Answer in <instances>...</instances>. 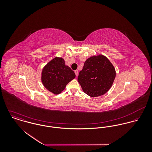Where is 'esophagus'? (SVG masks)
I'll return each mask as SVG.
<instances>
[{
	"instance_id": "obj_1",
	"label": "esophagus",
	"mask_w": 152,
	"mask_h": 152,
	"mask_svg": "<svg viewBox=\"0 0 152 152\" xmlns=\"http://www.w3.org/2000/svg\"><path fill=\"white\" fill-rule=\"evenodd\" d=\"M74 72H75V74L76 76H77V75H78V71L77 69V70H75Z\"/></svg>"
}]
</instances>
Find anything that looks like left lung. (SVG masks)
Listing matches in <instances>:
<instances>
[{
	"label": "left lung",
	"instance_id": "1",
	"mask_svg": "<svg viewBox=\"0 0 152 152\" xmlns=\"http://www.w3.org/2000/svg\"><path fill=\"white\" fill-rule=\"evenodd\" d=\"M116 75L114 66L102 55L93 56L86 61L80 71L78 81L83 91L91 97L101 96L112 87Z\"/></svg>",
	"mask_w": 152,
	"mask_h": 152
}]
</instances>
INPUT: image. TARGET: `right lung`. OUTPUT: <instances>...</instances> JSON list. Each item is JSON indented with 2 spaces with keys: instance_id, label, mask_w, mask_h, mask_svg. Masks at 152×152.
Instances as JSON below:
<instances>
[{
  "instance_id": "obj_1",
  "label": "right lung",
  "mask_w": 152,
  "mask_h": 152,
  "mask_svg": "<svg viewBox=\"0 0 152 152\" xmlns=\"http://www.w3.org/2000/svg\"><path fill=\"white\" fill-rule=\"evenodd\" d=\"M75 77L74 72L65 65L62 58L56 57L44 66L42 81L44 86L54 94H59Z\"/></svg>"
}]
</instances>
